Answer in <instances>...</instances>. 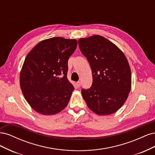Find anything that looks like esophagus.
I'll return each mask as SVG.
<instances>
[{
  "label": "esophagus",
  "mask_w": 155,
  "mask_h": 155,
  "mask_svg": "<svg viewBox=\"0 0 155 155\" xmlns=\"http://www.w3.org/2000/svg\"><path fill=\"white\" fill-rule=\"evenodd\" d=\"M76 86L78 88H79L81 87V81H78L76 83Z\"/></svg>",
  "instance_id": "34e87169"
}]
</instances>
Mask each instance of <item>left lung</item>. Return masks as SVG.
I'll use <instances>...</instances> for the list:
<instances>
[{
  "label": "left lung",
  "instance_id": "8db88e82",
  "mask_svg": "<svg viewBox=\"0 0 155 155\" xmlns=\"http://www.w3.org/2000/svg\"><path fill=\"white\" fill-rule=\"evenodd\" d=\"M79 47L90 64L92 85L81 91L83 99L98 115L114 113L125 102L131 88V73L124 53L101 35L78 41Z\"/></svg>",
  "mask_w": 155,
  "mask_h": 155
}]
</instances>
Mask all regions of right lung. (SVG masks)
Segmentation results:
<instances>
[{
  "mask_svg": "<svg viewBox=\"0 0 155 155\" xmlns=\"http://www.w3.org/2000/svg\"><path fill=\"white\" fill-rule=\"evenodd\" d=\"M76 39L53 37L41 41L26 55L20 74L23 95L33 109L52 115L68 105L74 87L67 79L68 60Z\"/></svg>",
  "mask_w": 155,
  "mask_h": 155,
  "instance_id": "right-lung-1",
  "label": "right lung"
}]
</instances>
